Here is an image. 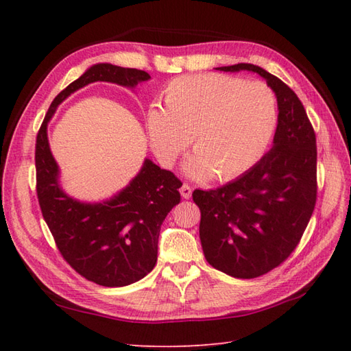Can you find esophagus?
<instances>
[{
  "label": "esophagus",
  "mask_w": 351,
  "mask_h": 351,
  "mask_svg": "<svg viewBox=\"0 0 351 351\" xmlns=\"http://www.w3.org/2000/svg\"><path fill=\"white\" fill-rule=\"evenodd\" d=\"M181 196L184 197V199H190L191 197V193H193V189L190 187L189 184H182V187H181Z\"/></svg>",
  "instance_id": "esophagus-1"
}]
</instances>
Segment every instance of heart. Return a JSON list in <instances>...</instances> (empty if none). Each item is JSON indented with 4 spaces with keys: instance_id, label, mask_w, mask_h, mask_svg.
Here are the masks:
<instances>
[{
    "instance_id": "b5f03b06",
    "label": "heart",
    "mask_w": 351,
    "mask_h": 351,
    "mask_svg": "<svg viewBox=\"0 0 351 351\" xmlns=\"http://www.w3.org/2000/svg\"><path fill=\"white\" fill-rule=\"evenodd\" d=\"M164 110L146 113L149 143L164 167H171L193 138L196 155L187 162L193 178L228 181L255 164L270 143L278 101L264 83L223 73L171 80L162 92Z\"/></svg>"
}]
</instances>
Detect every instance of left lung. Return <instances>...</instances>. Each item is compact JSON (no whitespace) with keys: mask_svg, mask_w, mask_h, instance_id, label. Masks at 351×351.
I'll use <instances>...</instances> for the list:
<instances>
[{"mask_svg":"<svg viewBox=\"0 0 351 351\" xmlns=\"http://www.w3.org/2000/svg\"><path fill=\"white\" fill-rule=\"evenodd\" d=\"M219 71L256 72L278 98L270 151L235 181L193 191L208 263L232 278L253 279L279 267L302 240L317 204V138L299 96L282 80L250 63Z\"/></svg>","mask_w":351,"mask_h":351,"instance_id":"obj_1","label":"left lung"}]
</instances>
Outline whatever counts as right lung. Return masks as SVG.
<instances>
[{"instance_id":"obj_1","label":"right lung","mask_w":351,"mask_h":351,"mask_svg":"<svg viewBox=\"0 0 351 351\" xmlns=\"http://www.w3.org/2000/svg\"><path fill=\"white\" fill-rule=\"evenodd\" d=\"M151 77L140 69L99 63L58 93L36 137V193L58 252L80 276L102 287H125L143 279L156 264L158 235L166 215L181 202L182 182L146 160L140 173L108 202L88 205L66 196L57 182L47 125L58 104L95 81L134 87Z\"/></svg>"}]
</instances>
